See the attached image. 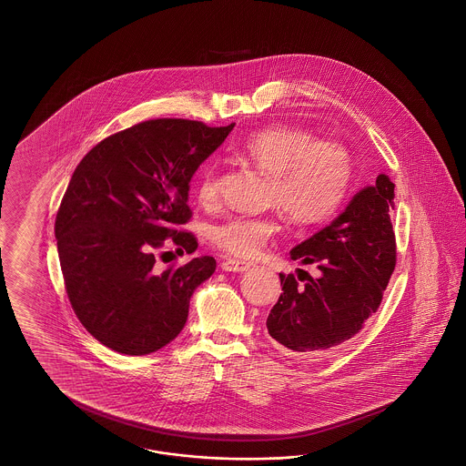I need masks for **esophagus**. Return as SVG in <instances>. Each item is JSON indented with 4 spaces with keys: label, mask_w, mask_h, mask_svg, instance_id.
I'll return each mask as SVG.
<instances>
[{
    "label": "esophagus",
    "mask_w": 466,
    "mask_h": 466,
    "mask_svg": "<svg viewBox=\"0 0 466 466\" xmlns=\"http://www.w3.org/2000/svg\"><path fill=\"white\" fill-rule=\"evenodd\" d=\"M249 268H253V263L240 261V259H232V258H228V259L222 263V269L234 271V273H242V271H248Z\"/></svg>",
    "instance_id": "esophagus-1"
}]
</instances>
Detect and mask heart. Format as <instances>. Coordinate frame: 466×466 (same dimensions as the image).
Wrapping results in <instances>:
<instances>
[{"label":"heart","mask_w":466,"mask_h":466,"mask_svg":"<svg viewBox=\"0 0 466 466\" xmlns=\"http://www.w3.org/2000/svg\"><path fill=\"white\" fill-rule=\"evenodd\" d=\"M238 154L271 177V205L280 207L292 222L302 226L329 218L352 184L349 150L335 141H319L304 127H263L240 143ZM197 198L205 207L218 199V172L212 164L198 176ZM279 228L277 217L232 215L212 227L210 238L226 253L254 258Z\"/></svg>","instance_id":"b5f03b06"}]
</instances>
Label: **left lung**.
Listing matches in <instances>:
<instances>
[{
    "label": "left lung",
    "instance_id": "left-lung-1",
    "mask_svg": "<svg viewBox=\"0 0 466 466\" xmlns=\"http://www.w3.org/2000/svg\"><path fill=\"white\" fill-rule=\"evenodd\" d=\"M395 184L380 174L376 184L353 195L325 228L297 244L292 259L319 273L299 285L280 273L282 294L269 310V337L294 357H309L357 335L381 304L396 265Z\"/></svg>",
    "mask_w": 466,
    "mask_h": 466
}]
</instances>
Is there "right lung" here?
Listing matches in <instances>:
<instances>
[{
  "mask_svg": "<svg viewBox=\"0 0 466 466\" xmlns=\"http://www.w3.org/2000/svg\"><path fill=\"white\" fill-rule=\"evenodd\" d=\"M232 127L150 119L100 141L73 172L55 224L61 271L76 318L114 352L166 347L212 277V256L160 271L156 249L197 251V238L177 230L191 218L189 183Z\"/></svg>",
  "mask_w": 466,
  "mask_h": 466,
  "instance_id": "obj_1",
  "label": "right lung"
}]
</instances>
